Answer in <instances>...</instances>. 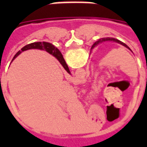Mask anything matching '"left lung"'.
I'll return each mask as SVG.
<instances>
[{
    "label": "left lung",
    "instance_id": "left-lung-1",
    "mask_svg": "<svg viewBox=\"0 0 147 147\" xmlns=\"http://www.w3.org/2000/svg\"><path fill=\"white\" fill-rule=\"evenodd\" d=\"M117 42V43H119V44H120V45H123L124 47H126L127 49H128L129 50H131V49H130L129 47H128V46H127V45L125 44V43H123V42H120V40H118V39L113 38H104L99 39V40H98L97 42L94 43V45H93L92 47H91V49L94 48V47H96V46H97L98 45H99L100 43H102V42ZM131 52H132V51H131Z\"/></svg>",
    "mask_w": 147,
    "mask_h": 147
}]
</instances>
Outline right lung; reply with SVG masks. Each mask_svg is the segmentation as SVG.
<instances>
[{
  "instance_id": "right-lung-1",
  "label": "right lung",
  "mask_w": 147,
  "mask_h": 147,
  "mask_svg": "<svg viewBox=\"0 0 147 147\" xmlns=\"http://www.w3.org/2000/svg\"><path fill=\"white\" fill-rule=\"evenodd\" d=\"M41 49V50H45L46 52H48L49 54L53 55V57L57 59L59 62L61 63V65L64 67V68L66 70L68 74H71V71L69 70V68L67 67L66 62L64 61L63 56L61 54V53L60 52V50L58 49L57 47H55L54 45L49 43V42H33V43H30L28 45H25L24 47L21 49V50L18 52L15 55L14 57L12 59V61L16 59V57H17L22 52L26 51V50H28V49Z\"/></svg>"
}]
</instances>
